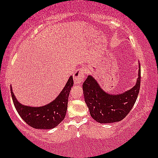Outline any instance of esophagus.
<instances>
[{
    "instance_id": "34e87169",
    "label": "esophagus",
    "mask_w": 158,
    "mask_h": 158,
    "mask_svg": "<svg viewBox=\"0 0 158 158\" xmlns=\"http://www.w3.org/2000/svg\"><path fill=\"white\" fill-rule=\"evenodd\" d=\"M73 81L76 85H81L84 81L85 72L81 68L77 69L73 74Z\"/></svg>"
}]
</instances>
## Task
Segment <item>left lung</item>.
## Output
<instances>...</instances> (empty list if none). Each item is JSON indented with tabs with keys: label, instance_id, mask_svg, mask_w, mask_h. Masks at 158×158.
<instances>
[{
	"label": "left lung",
	"instance_id": "1",
	"mask_svg": "<svg viewBox=\"0 0 158 158\" xmlns=\"http://www.w3.org/2000/svg\"><path fill=\"white\" fill-rule=\"evenodd\" d=\"M136 85L123 94H110L101 88L91 76L83 82L85 102L91 117L99 123H112L123 120L137 99L141 83V66Z\"/></svg>",
	"mask_w": 158,
	"mask_h": 158
}]
</instances>
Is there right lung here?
Instances as JSON below:
<instances>
[{"label":"right lung","instance_id":"1","mask_svg":"<svg viewBox=\"0 0 158 158\" xmlns=\"http://www.w3.org/2000/svg\"><path fill=\"white\" fill-rule=\"evenodd\" d=\"M73 85V77L71 76L59 96L48 105L40 107L21 104L15 97L11 86L10 90L15 107L22 120L33 128L50 130L57 126L65 118L69 95Z\"/></svg>","mask_w":158,"mask_h":158}]
</instances>
